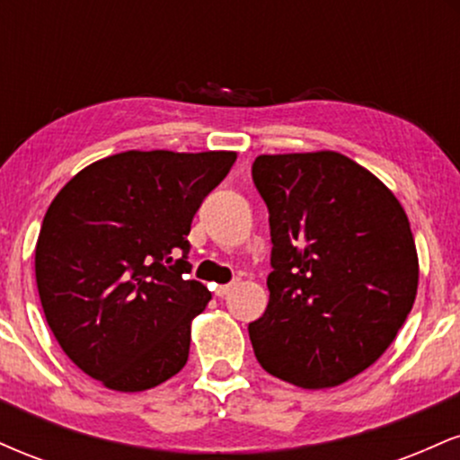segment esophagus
Returning <instances> with one entry per match:
<instances>
[{
	"label": "esophagus",
	"instance_id": "obj_1",
	"mask_svg": "<svg viewBox=\"0 0 460 460\" xmlns=\"http://www.w3.org/2000/svg\"><path fill=\"white\" fill-rule=\"evenodd\" d=\"M235 288V283H226V285H216V296H226V294L231 292V289Z\"/></svg>",
	"mask_w": 460,
	"mask_h": 460
}]
</instances>
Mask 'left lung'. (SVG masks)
I'll return each mask as SVG.
<instances>
[{
  "label": "left lung",
  "mask_w": 460,
  "mask_h": 460,
  "mask_svg": "<svg viewBox=\"0 0 460 460\" xmlns=\"http://www.w3.org/2000/svg\"><path fill=\"white\" fill-rule=\"evenodd\" d=\"M252 181L270 212V300L248 324L257 361L303 389L372 366L415 303L420 261L400 200L337 151L260 155Z\"/></svg>",
  "instance_id": "1"
}]
</instances>
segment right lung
I'll return each instance as SVG.
<instances>
[{
	"label": "right lung",
	"mask_w": 460,
	"mask_h": 460,
	"mask_svg": "<svg viewBox=\"0 0 460 460\" xmlns=\"http://www.w3.org/2000/svg\"><path fill=\"white\" fill-rule=\"evenodd\" d=\"M235 157L123 151L51 200L34 257L40 305L65 355L103 387L145 392L186 366L190 326L212 300L183 277L186 237Z\"/></svg>",
	"instance_id": "1"
}]
</instances>
